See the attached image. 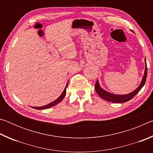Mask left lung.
<instances>
[{
    "instance_id": "8db88e82",
    "label": "left lung",
    "mask_w": 153,
    "mask_h": 153,
    "mask_svg": "<svg viewBox=\"0 0 153 153\" xmlns=\"http://www.w3.org/2000/svg\"><path fill=\"white\" fill-rule=\"evenodd\" d=\"M145 63H146V67H145V71H144V75L143 78H142V82L140 84V86L137 88V89L134 90V92L129 93L128 94L125 95H116L111 94V93L108 92L105 90L101 88L99 84H98V81L97 80L95 84V90L97 92V94L99 95L100 98L104 99L107 101L111 102H115V103H122L128 101V100H131L134 97L138 94L140 90L142 89V88L144 86V85L146 82V77H147V65L146 61V58H145Z\"/></svg>"
}]
</instances>
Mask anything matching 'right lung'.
Segmentation results:
<instances>
[{
	"label": "right lung",
	"mask_w": 153,
	"mask_h": 153,
	"mask_svg": "<svg viewBox=\"0 0 153 153\" xmlns=\"http://www.w3.org/2000/svg\"><path fill=\"white\" fill-rule=\"evenodd\" d=\"M67 86H68V83H67V85L65 86V90H63V92H62L61 95L57 99L55 100V101L52 102L51 103H50V104L48 105H46L45 106H43V107H32V108H35V109H38V110H40V109H46V108H48L50 107H53V106H55L56 105H57L58 103L60 102L63 99V98L65 96V94H66V88H67Z\"/></svg>",
	"instance_id": "right-lung-1"
}]
</instances>
